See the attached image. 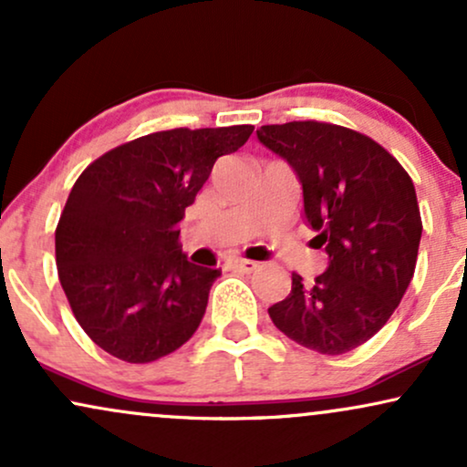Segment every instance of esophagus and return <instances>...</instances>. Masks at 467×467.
Segmentation results:
<instances>
[{"mask_svg":"<svg viewBox=\"0 0 467 467\" xmlns=\"http://www.w3.org/2000/svg\"><path fill=\"white\" fill-rule=\"evenodd\" d=\"M229 266L243 270V273H253V270L260 266V264L253 262V260H232V262H229Z\"/></svg>","mask_w":467,"mask_h":467,"instance_id":"esophagus-1","label":"esophagus"}]
</instances>
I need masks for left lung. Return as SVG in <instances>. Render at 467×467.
<instances>
[{"label":"left lung","mask_w":467,"mask_h":467,"mask_svg":"<svg viewBox=\"0 0 467 467\" xmlns=\"http://www.w3.org/2000/svg\"><path fill=\"white\" fill-rule=\"evenodd\" d=\"M257 138L296 171L314 249L329 268L268 307L305 348L342 355L368 342L399 307L416 270L422 218L399 160L370 136L322 120L262 125Z\"/></svg>","instance_id":"left-lung-1"}]
</instances>
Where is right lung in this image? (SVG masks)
<instances>
[{"label": "right lung", "instance_id": "add662e5", "mask_svg": "<svg viewBox=\"0 0 467 467\" xmlns=\"http://www.w3.org/2000/svg\"><path fill=\"white\" fill-rule=\"evenodd\" d=\"M253 125L166 130L86 166L56 227V264L79 327L128 364L171 355L197 331L218 268L188 262L180 229L221 155Z\"/></svg>", "mask_w": 467, "mask_h": 467}]
</instances>
